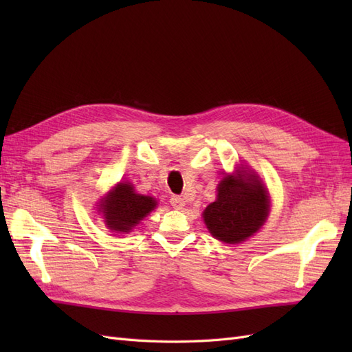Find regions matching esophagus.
<instances>
[{
  "mask_svg": "<svg viewBox=\"0 0 352 352\" xmlns=\"http://www.w3.org/2000/svg\"><path fill=\"white\" fill-rule=\"evenodd\" d=\"M170 204H172V207H173V208L180 210V208H184V206H185V201H184V198H182V197L175 195V197H172V199H170Z\"/></svg>",
  "mask_w": 352,
  "mask_h": 352,
  "instance_id": "1",
  "label": "esophagus"
}]
</instances>
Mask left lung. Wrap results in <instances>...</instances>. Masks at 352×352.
Masks as SVG:
<instances>
[{
    "instance_id": "8db88e82",
    "label": "left lung",
    "mask_w": 352,
    "mask_h": 352,
    "mask_svg": "<svg viewBox=\"0 0 352 352\" xmlns=\"http://www.w3.org/2000/svg\"><path fill=\"white\" fill-rule=\"evenodd\" d=\"M269 195L255 176L223 177L217 199L206 208L204 221L212 236L228 243L254 235L269 216Z\"/></svg>"
}]
</instances>
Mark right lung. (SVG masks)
Wrapping results in <instances>:
<instances>
[{
  "label": "right lung",
  "instance_id": "1",
  "mask_svg": "<svg viewBox=\"0 0 352 352\" xmlns=\"http://www.w3.org/2000/svg\"><path fill=\"white\" fill-rule=\"evenodd\" d=\"M101 206L105 225L116 232H129L154 210L157 202L151 197L136 194L129 184H119Z\"/></svg>",
  "mask_w": 352,
  "mask_h": 352
}]
</instances>
